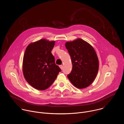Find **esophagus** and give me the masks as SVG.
<instances>
[{
    "label": "esophagus",
    "instance_id": "obj_1",
    "mask_svg": "<svg viewBox=\"0 0 124 124\" xmlns=\"http://www.w3.org/2000/svg\"><path fill=\"white\" fill-rule=\"evenodd\" d=\"M59 66H60V67L61 68V69L62 70V68H63V66H62V65H60Z\"/></svg>",
    "mask_w": 124,
    "mask_h": 124
}]
</instances>
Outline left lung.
I'll return each instance as SVG.
<instances>
[{
  "label": "left lung",
  "instance_id": "1",
  "mask_svg": "<svg viewBox=\"0 0 124 124\" xmlns=\"http://www.w3.org/2000/svg\"><path fill=\"white\" fill-rule=\"evenodd\" d=\"M65 47L73 65L71 72L67 75L68 79L78 88L88 87L95 79L99 68L98 59L94 48L80 38L66 42Z\"/></svg>",
  "mask_w": 124,
  "mask_h": 124
}]
</instances>
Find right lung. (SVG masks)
Here are the masks:
<instances>
[{
  "label": "right lung",
  "mask_w": 124,
  "mask_h": 124,
  "mask_svg": "<svg viewBox=\"0 0 124 124\" xmlns=\"http://www.w3.org/2000/svg\"><path fill=\"white\" fill-rule=\"evenodd\" d=\"M54 45L55 41L43 39L31 43L26 49L23 61V75L35 89H47L61 71L51 52Z\"/></svg>",
  "instance_id": "1"
}]
</instances>
